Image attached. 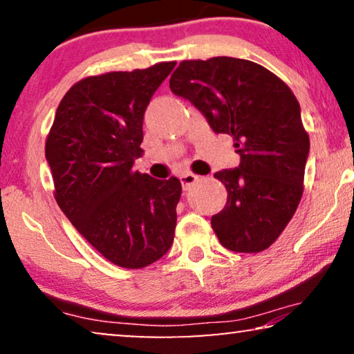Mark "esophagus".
Segmentation results:
<instances>
[{
  "mask_svg": "<svg viewBox=\"0 0 354 354\" xmlns=\"http://www.w3.org/2000/svg\"><path fill=\"white\" fill-rule=\"evenodd\" d=\"M180 182H182V187H183V190H190V188L195 185V183L200 180V177L198 176H195V174H192V172H185V174H182L180 177Z\"/></svg>",
  "mask_w": 354,
  "mask_h": 354,
  "instance_id": "esophagus-1",
  "label": "esophagus"
}]
</instances>
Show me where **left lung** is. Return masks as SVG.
I'll list each match as a JSON object with an SVG mask.
<instances>
[{
    "mask_svg": "<svg viewBox=\"0 0 354 354\" xmlns=\"http://www.w3.org/2000/svg\"><path fill=\"white\" fill-rule=\"evenodd\" d=\"M216 133L234 138L240 164L214 177L227 188V205L212 216L221 245L259 253L277 240L303 195L309 137L292 90L266 67L217 56L182 61L169 80Z\"/></svg>",
    "mask_w": 354,
    "mask_h": 354,
    "instance_id": "1",
    "label": "left lung"
}]
</instances>
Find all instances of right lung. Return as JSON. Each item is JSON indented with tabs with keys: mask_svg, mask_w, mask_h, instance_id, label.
Here are the masks:
<instances>
[{
	"mask_svg": "<svg viewBox=\"0 0 354 354\" xmlns=\"http://www.w3.org/2000/svg\"><path fill=\"white\" fill-rule=\"evenodd\" d=\"M176 62L86 77L57 106L46 140L56 201L72 225L106 259L140 269L172 246L180 180L133 169L143 118Z\"/></svg>",
	"mask_w": 354,
	"mask_h": 354,
	"instance_id": "right-lung-1",
	"label": "right lung"
}]
</instances>
